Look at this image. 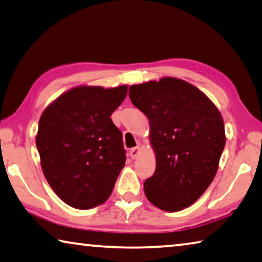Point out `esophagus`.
Masks as SVG:
<instances>
[{
  "instance_id": "1",
  "label": "esophagus",
  "mask_w": 262,
  "mask_h": 262,
  "mask_svg": "<svg viewBox=\"0 0 262 262\" xmlns=\"http://www.w3.org/2000/svg\"><path fill=\"white\" fill-rule=\"evenodd\" d=\"M140 152H141V149H140V147L132 148V149H130V151H129V156H130V159H133V160L138 159L139 155H140Z\"/></svg>"
}]
</instances>
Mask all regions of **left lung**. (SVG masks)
<instances>
[{"instance_id":"8db88e82","label":"left lung","mask_w":262,"mask_h":262,"mask_svg":"<svg viewBox=\"0 0 262 262\" xmlns=\"http://www.w3.org/2000/svg\"><path fill=\"white\" fill-rule=\"evenodd\" d=\"M129 98L149 119L156 156L144 193L161 210H183L205 192L217 173L226 142L221 112L196 86L172 77L132 85Z\"/></svg>"}]
</instances>
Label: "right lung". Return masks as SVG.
I'll list each match as a JSON object with an SVG mask.
<instances>
[{
	"instance_id": "add662e5",
	"label": "right lung",
	"mask_w": 262,
	"mask_h": 262,
	"mask_svg": "<svg viewBox=\"0 0 262 262\" xmlns=\"http://www.w3.org/2000/svg\"><path fill=\"white\" fill-rule=\"evenodd\" d=\"M128 86H78L44 110L36 146L48 183L74 209L105 203L126 162L122 133L110 116Z\"/></svg>"
}]
</instances>
